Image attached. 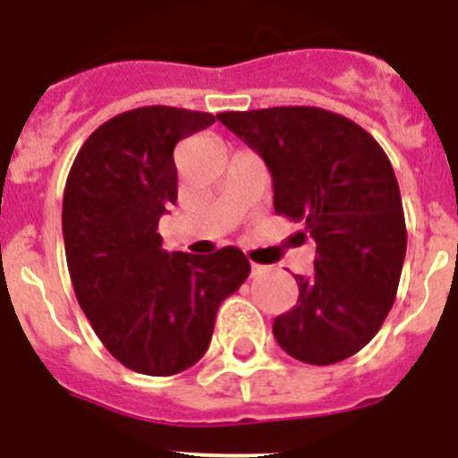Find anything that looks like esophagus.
Segmentation results:
<instances>
[{"label": "esophagus", "instance_id": "1", "mask_svg": "<svg viewBox=\"0 0 458 458\" xmlns=\"http://www.w3.org/2000/svg\"><path fill=\"white\" fill-rule=\"evenodd\" d=\"M250 270H252V277H257V275H261V273H266V266H261V264H255V261H252L250 264Z\"/></svg>", "mask_w": 458, "mask_h": 458}]
</instances>
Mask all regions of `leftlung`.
<instances>
[{"label":"left lung","mask_w":458,"mask_h":458,"mask_svg":"<svg viewBox=\"0 0 458 458\" xmlns=\"http://www.w3.org/2000/svg\"><path fill=\"white\" fill-rule=\"evenodd\" d=\"M221 123L266 161L275 212L315 239V273L275 340L306 365L352 358L380 331L407 250L396 174L369 131L319 106L224 111Z\"/></svg>","instance_id":"1"}]
</instances>
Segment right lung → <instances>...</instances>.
Wrapping results in <instances>:
<instances>
[{
    "label": "right lung",
    "mask_w": 458,
    "mask_h": 458,
    "mask_svg": "<svg viewBox=\"0 0 458 458\" xmlns=\"http://www.w3.org/2000/svg\"><path fill=\"white\" fill-rule=\"evenodd\" d=\"M212 123L179 106L125 111L84 140L66 176L62 233L78 304L106 352L145 376L197 365L221 301L250 275L239 248L167 252L157 233L176 203V143Z\"/></svg>",
    "instance_id": "right-lung-1"
}]
</instances>
